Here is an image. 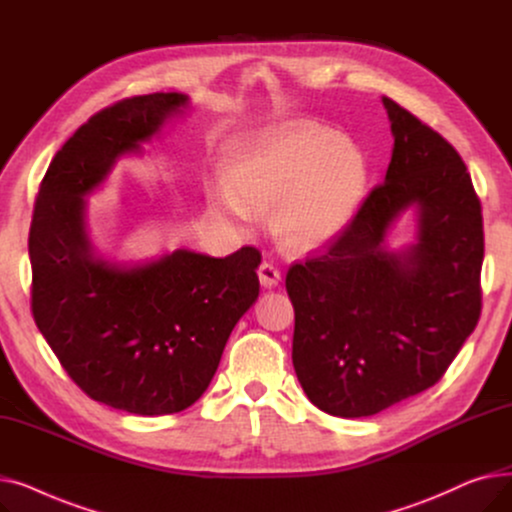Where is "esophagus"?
Segmentation results:
<instances>
[{"label": "esophagus", "instance_id": "esophagus-1", "mask_svg": "<svg viewBox=\"0 0 512 512\" xmlns=\"http://www.w3.org/2000/svg\"><path fill=\"white\" fill-rule=\"evenodd\" d=\"M259 282H261V286H265V288H274V286H278V282H280V270L278 267L274 265V263H270V261H263L261 265H259Z\"/></svg>", "mask_w": 512, "mask_h": 512}]
</instances>
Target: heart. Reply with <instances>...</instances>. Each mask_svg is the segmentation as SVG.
Here are the masks:
<instances>
[{"instance_id": "heart-1", "label": "heart", "mask_w": 512, "mask_h": 512, "mask_svg": "<svg viewBox=\"0 0 512 512\" xmlns=\"http://www.w3.org/2000/svg\"><path fill=\"white\" fill-rule=\"evenodd\" d=\"M365 168L361 157L340 145L336 134L309 124L288 122L267 128L242 149L220 191V205L234 218L251 209L276 207V228L288 247L326 245L351 220L361 199Z\"/></svg>"}]
</instances>
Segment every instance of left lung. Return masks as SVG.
<instances>
[{"label":"left lung","mask_w":512,"mask_h":512,"mask_svg":"<svg viewBox=\"0 0 512 512\" xmlns=\"http://www.w3.org/2000/svg\"><path fill=\"white\" fill-rule=\"evenodd\" d=\"M394 151L324 251L292 263V365L313 405L369 417L440 382L481 315L483 218L463 157L384 97ZM415 206L420 242L392 254L383 236Z\"/></svg>","instance_id":"1"}]
</instances>
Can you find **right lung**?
Returning <instances> with one entry per match:
<instances>
[{"mask_svg": "<svg viewBox=\"0 0 512 512\" xmlns=\"http://www.w3.org/2000/svg\"><path fill=\"white\" fill-rule=\"evenodd\" d=\"M186 103L151 93L91 116L51 159L29 232L31 311L51 351L89 398L147 417L193 405L259 297L255 247L224 259L178 249L122 267L99 259L85 232L83 197Z\"/></svg>", "mask_w": 512, "mask_h": 512, "instance_id": "obj_1", "label": "right lung"}]
</instances>
